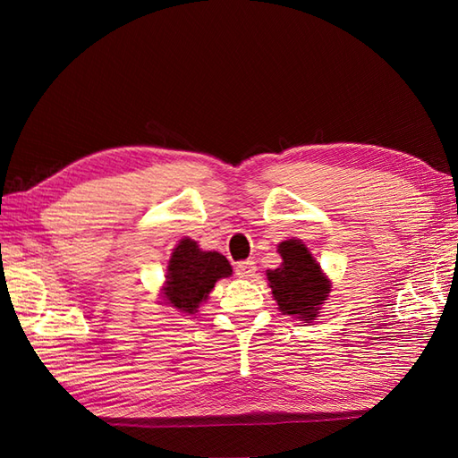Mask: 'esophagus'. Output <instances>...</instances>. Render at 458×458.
Returning <instances> with one entry per match:
<instances>
[{
  "label": "esophagus",
  "mask_w": 458,
  "mask_h": 458,
  "mask_svg": "<svg viewBox=\"0 0 458 458\" xmlns=\"http://www.w3.org/2000/svg\"><path fill=\"white\" fill-rule=\"evenodd\" d=\"M256 264L254 261H240V264L236 266V276L242 277V279H251L256 276Z\"/></svg>",
  "instance_id": "34e87169"
}]
</instances>
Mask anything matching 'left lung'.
I'll return each instance as SVG.
<instances>
[{
  "instance_id": "8db88e82",
  "label": "left lung",
  "mask_w": 458,
  "mask_h": 458,
  "mask_svg": "<svg viewBox=\"0 0 458 458\" xmlns=\"http://www.w3.org/2000/svg\"><path fill=\"white\" fill-rule=\"evenodd\" d=\"M277 251L281 266L267 269V281L277 309L284 315L313 323L333 291L330 279L305 242L285 240L277 246Z\"/></svg>"
}]
</instances>
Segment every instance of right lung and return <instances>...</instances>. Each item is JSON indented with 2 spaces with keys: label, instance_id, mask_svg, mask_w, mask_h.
<instances>
[{
  "label": "right lung",
  "instance_id": "1",
  "mask_svg": "<svg viewBox=\"0 0 458 458\" xmlns=\"http://www.w3.org/2000/svg\"><path fill=\"white\" fill-rule=\"evenodd\" d=\"M230 276L232 266L222 254L204 251L194 240L182 238L171 251L161 289L163 305L174 309L182 317L197 315L216 281Z\"/></svg>",
  "mask_w": 458,
  "mask_h": 458
}]
</instances>
